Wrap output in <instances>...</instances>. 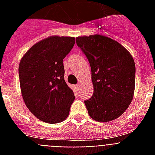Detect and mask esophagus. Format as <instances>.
Here are the masks:
<instances>
[{
	"label": "esophagus",
	"mask_w": 155,
	"mask_h": 155,
	"mask_svg": "<svg viewBox=\"0 0 155 155\" xmlns=\"http://www.w3.org/2000/svg\"><path fill=\"white\" fill-rule=\"evenodd\" d=\"M80 84H78L75 85V88H76L77 90L80 89Z\"/></svg>",
	"instance_id": "34e87169"
}]
</instances>
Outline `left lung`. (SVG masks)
Listing matches in <instances>:
<instances>
[{
    "mask_svg": "<svg viewBox=\"0 0 155 155\" xmlns=\"http://www.w3.org/2000/svg\"><path fill=\"white\" fill-rule=\"evenodd\" d=\"M76 44L91 66L93 94L84 104L95 120H115L132 101L135 63L125 47L111 38L95 35L76 38Z\"/></svg>",
    "mask_w": 155,
    "mask_h": 155,
    "instance_id": "1",
    "label": "left lung"
}]
</instances>
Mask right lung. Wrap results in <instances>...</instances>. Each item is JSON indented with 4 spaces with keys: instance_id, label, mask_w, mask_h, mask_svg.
<instances>
[{
    "instance_id": "add662e5",
    "label": "right lung",
    "mask_w": 155,
    "mask_h": 155,
    "mask_svg": "<svg viewBox=\"0 0 155 155\" xmlns=\"http://www.w3.org/2000/svg\"><path fill=\"white\" fill-rule=\"evenodd\" d=\"M74 37L51 36L23 55L18 72L22 98L29 110L50 124L63 121L75 100L64 80L63 60L75 45Z\"/></svg>"
}]
</instances>
